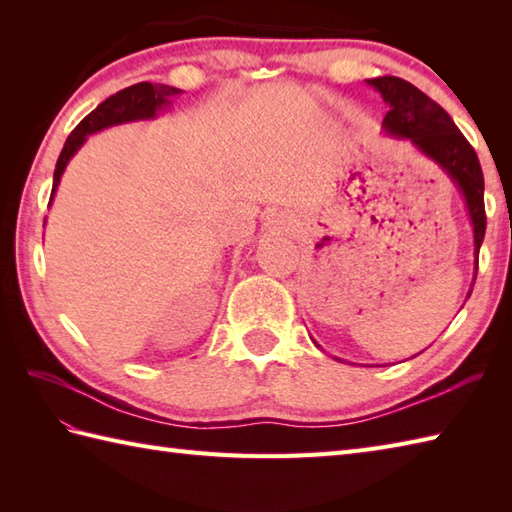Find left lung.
<instances>
[{
    "mask_svg": "<svg viewBox=\"0 0 512 512\" xmlns=\"http://www.w3.org/2000/svg\"><path fill=\"white\" fill-rule=\"evenodd\" d=\"M380 92L389 112L383 118V129L389 136L407 138L424 156L449 173L464 195L466 209L473 224L475 255L480 253L486 233V211H484V173L477 160L475 149L464 138L451 116L442 107L398 76H378L367 81ZM471 297V292H469Z\"/></svg>",
    "mask_w": 512,
    "mask_h": 512,
    "instance_id": "1",
    "label": "left lung"
}]
</instances>
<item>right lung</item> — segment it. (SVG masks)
<instances>
[{"label": "right lung", "mask_w": 512, "mask_h": 512, "mask_svg": "<svg viewBox=\"0 0 512 512\" xmlns=\"http://www.w3.org/2000/svg\"><path fill=\"white\" fill-rule=\"evenodd\" d=\"M182 90L171 88V85H160V83H136L129 85V88L112 94L110 99H105L94 112H90L83 121L74 127V132L65 140L61 149V156L57 160V167H54V182H52V193L50 202L54 198V191L59 187V180L68 165L70 158L81 149L85 138L90 134L101 132L105 127L121 125V123H132V121H145V118H154L158 110L167 107L171 96H178Z\"/></svg>", "instance_id": "right-lung-1"}]
</instances>
